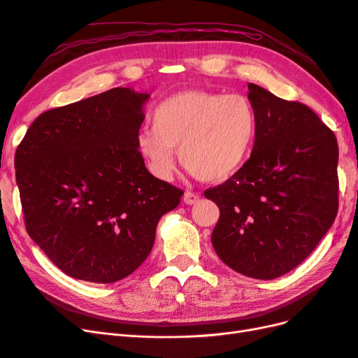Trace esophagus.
<instances>
[{"label":"esophagus","mask_w":358,"mask_h":358,"mask_svg":"<svg viewBox=\"0 0 358 358\" xmlns=\"http://www.w3.org/2000/svg\"><path fill=\"white\" fill-rule=\"evenodd\" d=\"M200 200V196L197 192H191V191H187L185 194H183V201H185V204H196L197 201Z\"/></svg>","instance_id":"esophagus-1"}]
</instances>
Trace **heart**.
I'll list each match as a JSON object with an SVG mask.
<instances>
[{
    "label": "heart",
    "instance_id": "1",
    "mask_svg": "<svg viewBox=\"0 0 358 358\" xmlns=\"http://www.w3.org/2000/svg\"><path fill=\"white\" fill-rule=\"evenodd\" d=\"M257 134L254 106L239 94L182 91L161 101L152 129H143L136 148L152 175L169 179L175 152L191 176L221 182L239 171L251 154Z\"/></svg>",
    "mask_w": 358,
    "mask_h": 358
}]
</instances>
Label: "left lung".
I'll return each instance as SVG.
<instances>
[{"label": "left lung", "mask_w": 358, "mask_h": 358, "mask_svg": "<svg viewBox=\"0 0 358 358\" xmlns=\"http://www.w3.org/2000/svg\"><path fill=\"white\" fill-rule=\"evenodd\" d=\"M251 158L222 185L204 191L220 208L215 252L236 272L275 279L317 248L339 208L338 140L306 104L254 83Z\"/></svg>", "instance_id": "1"}]
</instances>
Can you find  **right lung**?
<instances>
[{"instance_id": "add662e5", "label": "right lung", "mask_w": 358, "mask_h": 358, "mask_svg": "<svg viewBox=\"0 0 358 358\" xmlns=\"http://www.w3.org/2000/svg\"><path fill=\"white\" fill-rule=\"evenodd\" d=\"M149 94L113 88L41 113L16 149L25 227L64 273L110 284L148 258L183 191L154 178L136 148Z\"/></svg>"}]
</instances>
